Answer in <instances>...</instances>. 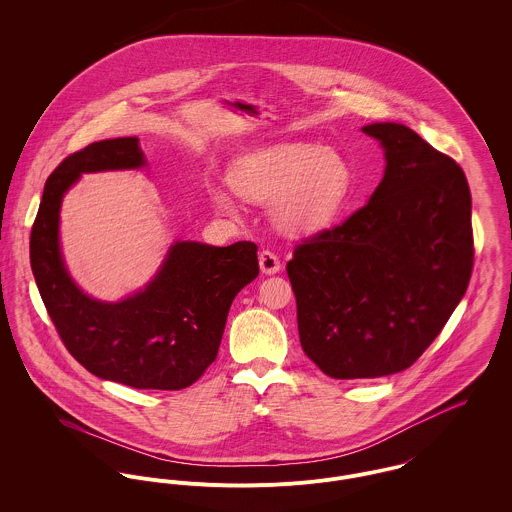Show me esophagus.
<instances>
[{"mask_svg":"<svg viewBox=\"0 0 512 512\" xmlns=\"http://www.w3.org/2000/svg\"><path fill=\"white\" fill-rule=\"evenodd\" d=\"M258 260H260V270H262V274H278L280 272V268H282V264H280V258L274 254V252H270V250H262L260 252V256H258Z\"/></svg>","mask_w":512,"mask_h":512,"instance_id":"34e87169","label":"esophagus"}]
</instances>
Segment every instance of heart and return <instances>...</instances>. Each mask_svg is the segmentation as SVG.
Masks as SVG:
<instances>
[{
	"mask_svg": "<svg viewBox=\"0 0 512 512\" xmlns=\"http://www.w3.org/2000/svg\"><path fill=\"white\" fill-rule=\"evenodd\" d=\"M230 183L250 201H272V219L292 234L319 230L343 207L351 175L345 159L325 147L276 144L240 157L230 169ZM209 197L222 215H234L232 195L209 185Z\"/></svg>",
	"mask_w": 512,
	"mask_h": 512,
	"instance_id": "b5f03b06",
	"label": "heart"
}]
</instances>
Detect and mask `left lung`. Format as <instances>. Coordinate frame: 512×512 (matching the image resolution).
<instances>
[{"instance_id":"obj_1","label":"left lung","mask_w":512,"mask_h":512,"mask_svg":"<svg viewBox=\"0 0 512 512\" xmlns=\"http://www.w3.org/2000/svg\"><path fill=\"white\" fill-rule=\"evenodd\" d=\"M384 177L343 224L288 262L305 355L339 380L400 372L432 345L469 286L471 193L463 169L396 122L363 126Z\"/></svg>"}]
</instances>
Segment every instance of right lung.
Returning <instances> with one entry per match:
<instances>
[{
	"mask_svg": "<svg viewBox=\"0 0 512 512\" xmlns=\"http://www.w3.org/2000/svg\"><path fill=\"white\" fill-rule=\"evenodd\" d=\"M138 138L90 144L47 179L31 228V270L74 359L98 378L144 390L191 386L217 359L232 299L260 272L258 246L177 240L146 288L102 301L74 284L61 250V205L82 173L142 169Z\"/></svg>",
	"mask_w": 512,
	"mask_h": 512,
	"instance_id": "1",
	"label": "right lung"
}]
</instances>
